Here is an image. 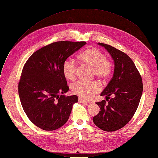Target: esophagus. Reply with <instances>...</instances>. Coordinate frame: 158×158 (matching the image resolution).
I'll list each match as a JSON object with an SVG mask.
<instances>
[{
  "mask_svg": "<svg viewBox=\"0 0 158 158\" xmlns=\"http://www.w3.org/2000/svg\"><path fill=\"white\" fill-rule=\"evenodd\" d=\"M78 101H79V102H81V103H87V102H88L86 101L81 99V98H78Z\"/></svg>",
  "mask_w": 158,
  "mask_h": 158,
  "instance_id": "esophagus-1",
  "label": "esophagus"
}]
</instances>
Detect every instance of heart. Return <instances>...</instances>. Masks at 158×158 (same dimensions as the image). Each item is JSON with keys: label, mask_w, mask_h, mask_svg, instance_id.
Instances as JSON below:
<instances>
[{"label": "heart", "mask_w": 158, "mask_h": 158, "mask_svg": "<svg viewBox=\"0 0 158 158\" xmlns=\"http://www.w3.org/2000/svg\"><path fill=\"white\" fill-rule=\"evenodd\" d=\"M80 61L91 68H93L94 74L101 79H106L111 74L112 64L106 57L105 54L96 48L87 49L78 56ZM63 73L67 80H74L77 77V65L71 59H68L63 65ZM100 84L95 81L85 82L79 81L73 84L72 91L74 94L85 100L91 99L99 92Z\"/></svg>", "instance_id": "obj_1"}]
</instances>
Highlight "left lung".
<instances>
[{
  "instance_id": "left-lung-1",
  "label": "left lung",
  "mask_w": 158,
  "mask_h": 158,
  "mask_svg": "<svg viewBox=\"0 0 158 158\" xmlns=\"http://www.w3.org/2000/svg\"><path fill=\"white\" fill-rule=\"evenodd\" d=\"M97 44L110 53L114 70L112 79L101 94L106 96L108 103L106 104L105 100L97 102L100 111L93 121L103 131H115L126 126L137 110L143 94L142 78L127 54L110 45ZM110 96L112 97L110 99Z\"/></svg>"
}]
</instances>
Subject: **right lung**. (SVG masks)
<instances>
[{
  "label": "right lung",
  "instance_id": "obj_1",
  "mask_svg": "<svg viewBox=\"0 0 158 158\" xmlns=\"http://www.w3.org/2000/svg\"><path fill=\"white\" fill-rule=\"evenodd\" d=\"M85 44V42H53L35 52L25 64L18 85L19 99L27 117L39 128L53 131L68 121L78 100L77 95H63L69 88L63 65Z\"/></svg>",
  "mask_w": 158,
  "mask_h": 158
}]
</instances>
